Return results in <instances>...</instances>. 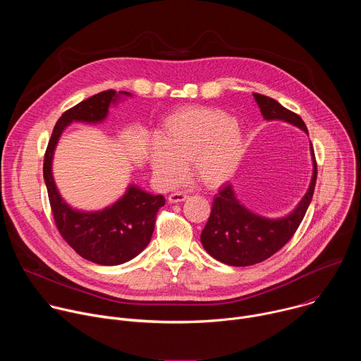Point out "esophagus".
<instances>
[{
  "mask_svg": "<svg viewBox=\"0 0 361 361\" xmlns=\"http://www.w3.org/2000/svg\"><path fill=\"white\" fill-rule=\"evenodd\" d=\"M187 194L185 192H181V191H177V192H171L170 195H169V201L170 202H181V201H184V200H187Z\"/></svg>",
  "mask_w": 361,
  "mask_h": 361,
  "instance_id": "1",
  "label": "esophagus"
}]
</instances>
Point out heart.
Wrapping results in <instances>:
<instances>
[{
    "mask_svg": "<svg viewBox=\"0 0 361 361\" xmlns=\"http://www.w3.org/2000/svg\"><path fill=\"white\" fill-rule=\"evenodd\" d=\"M245 138L237 121L221 110L183 109L171 114L149 147L154 176L163 185H173L191 160L194 174L210 187L226 183L237 170Z\"/></svg>",
    "mask_w": 361,
    "mask_h": 361,
    "instance_id": "b5f03b06",
    "label": "heart"
}]
</instances>
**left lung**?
I'll list each match as a JSON object with an SVG mask.
<instances>
[{
  "instance_id": "1",
  "label": "left lung",
  "mask_w": 361,
  "mask_h": 361,
  "mask_svg": "<svg viewBox=\"0 0 361 361\" xmlns=\"http://www.w3.org/2000/svg\"><path fill=\"white\" fill-rule=\"evenodd\" d=\"M252 95L264 120H283L308 134L301 117L283 107L279 101L257 92ZM310 152L313 157L310 187L297 207L286 217L273 220L251 213L237 200L231 184L223 185L214 198L212 214L200 237L205 251L224 264L245 267L267 260L284 247L297 231L314 194L317 163L312 144Z\"/></svg>"
}]
</instances>
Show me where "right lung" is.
I'll list each match as a JSON object with an SVG mask.
<instances>
[{
	"instance_id": "right-lung-1",
	"label": "right lung",
	"mask_w": 361,
	"mask_h": 361,
	"mask_svg": "<svg viewBox=\"0 0 361 361\" xmlns=\"http://www.w3.org/2000/svg\"><path fill=\"white\" fill-rule=\"evenodd\" d=\"M120 95L130 97L131 94L107 90L67 110L51 134L42 167L49 205L61 237L82 259L101 266L130 262L148 245L157 212L166 204V198L142 191L137 185H128L126 194L110 207L90 213L78 212L71 209L60 195L51 164L64 128L73 121H102L109 114L110 104H116Z\"/></svg>"
}]
</instances>
